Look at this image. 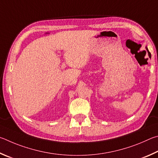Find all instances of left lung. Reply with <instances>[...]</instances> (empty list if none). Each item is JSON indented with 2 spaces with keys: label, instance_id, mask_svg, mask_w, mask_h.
Instances as JSON below:
<instances>
[{
  "label": "left lung",
  "instance_id": "1",
  "mask_svg": "<svg viewBox=\"0 0 158 158\" xmlns=\"http://www.w3.org/2000/svg\"><path fill=\"white\" fill-rule=\"evenodd\" d=\"M146 51H147V52H148V56H149V57H151V53H150V52L148 51V48H147V47H146Z\"/></svg>",
  "mask_w": 158,
  "mask_h": 158
}]
</instances>
